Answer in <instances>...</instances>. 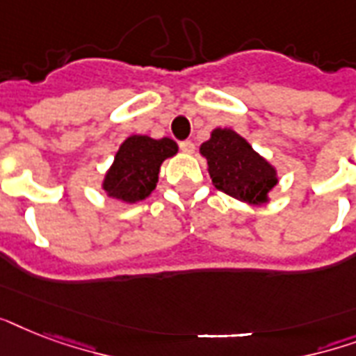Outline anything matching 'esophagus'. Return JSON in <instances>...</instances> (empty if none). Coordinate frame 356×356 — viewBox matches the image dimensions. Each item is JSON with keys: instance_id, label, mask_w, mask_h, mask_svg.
<instances>
[{"instance_id": "esophagus-1", "label": "esophagus", "mask_w": 356, "mask_h": 356, "mask_svg": "<svg viewBox=\"0 0 356 356\" xmlns=\"http://www.w3.org/2000/svg\"><path fill=\"white\" fill-rule=\"evenodd\" d=\"M179 147H181V151H183V153H194V149H195L194 142H190V140H183V142L179 144Z\"/></svg>"}]
</instances>
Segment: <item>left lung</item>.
<instances>
[{
    "instance_id": "1",
    "label": "left lung",
    "mask_w": 356,
    "mask_h": 356,
    "mask_svg": "<svg viewBox=\"0 0 356 356\" xmlns=\"http://www.w3.org/2000/svg\"><path fill=\"white\" fill-rule=\"evenodd\" d=\"M200 153L207 159L212 184L249 205H264L277 184V172L233 129H214Z\"/></svg>"
}]
</instances>
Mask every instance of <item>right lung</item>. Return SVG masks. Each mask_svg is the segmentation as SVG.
Here are the masks:
<instances>
[{
    "label": "right lung",
    "mask_w": 356,
    "mask_h": 356,
    "mask_svg": "<svg viewBox=\"0 0 356 356\" xmlns=\"http://www.w3.org/2000/svg\"><path fill=\"white\" fill-rule=\"evenodd\" d=\"M177 153L172 138H149L144 134L129 136L114 156L111 170L103 179L107 195L123 203L145 200L159 183L161 164Z\"/></svg>",
    "instance_id": "right-lung-1"
}]
</instances>
